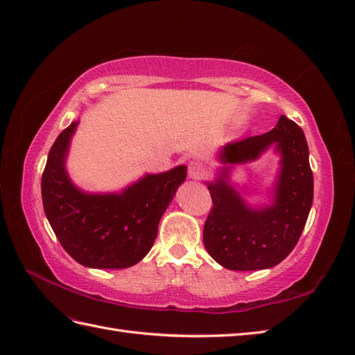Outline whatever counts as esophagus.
<instances>
[{
	"instance_id": "1",
	"label": "esophagus",
	"mask_w": 355,
	"mask_h": 355,
	"mask_svg": "<svg viewBox=\"0 0 355 355\" xmlns=\"http://www.w3.org/2000/svg\"><path fill=\"white\" fill-rule=\"evenodd\" d=\"M205 175H207V168H205V165L202 162L191 161L188 164V178L202 179Z\"/></svg>"
}]
</instances>
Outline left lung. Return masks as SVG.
Listing matches in <instances>:
<instances>
[{"mask_svg":"<svg viewBox=\"0 0 355 355\" xmlns=\"http://www.w3.org/2000/svg\"><path fill=\"white\" fill-rule=\"evenodd\" d=\"M272 144L281 155V171L269 207L250 208L227 184L226 167L216 182L207 184L212 208L205 222L203 244L230 270H259L279 264L296 246L309 218L313 171L305 135L295 121L281 115L270 132L227 143L220 161H255Z\"/></svg>","mask_w":355,"mask_h":355,"instance_id":"1","label":"left lung"}]
</instances>
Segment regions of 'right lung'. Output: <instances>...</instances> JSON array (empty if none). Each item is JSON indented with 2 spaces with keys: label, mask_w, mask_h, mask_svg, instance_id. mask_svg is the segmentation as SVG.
I'll use <instances>...</instances> for the list:
<instances>
[{
  "label": "right lung",
  "mask_w": 355,
  "mask_h": 355,
  "mask_svg": "<svg viewBox=\"0 0 355 355\" xmlns=\"http://www.w3.org/2000/svg\"><path fill=\"white\" fill-rule=\"evenodd\" d=\"M78 121L60 132L42 173L45 216L68 254L92 269H125L152 249L157 225L187 178L179 165L147 175L120 194H88L71 182L65 157Z\"/></svg>",
  "instance_id": "obj_1"
}]
</instances>
